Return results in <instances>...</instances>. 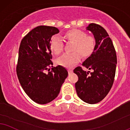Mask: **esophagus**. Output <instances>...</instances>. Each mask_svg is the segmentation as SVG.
<instances>
[{
    "label": "esophagus",
    "instance_id": "esophagus-1",
    "mask_svg": "<svg viewBox=\"0 0 130 130\" xmlns=\"http://www.w3.org/2000/svg\"><path fill=\"white\" fill-rule=\"evenodd\" d=\"M68 72L69 73H72L73 72V69H68Z\"/></svg>",
    "mask_w": 130,
    "mask_h": 130
}]
</instances>
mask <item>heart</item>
<instances>
[{"label": "heart", "instance_id": "1", "mask_svg": "<svg viewBox=\"0 0 130 130\" xmlns=\"http://www.w3.org/2000/svg\"><path fill=\"white\" fill-rule=\"evenodd\" d=\"M62 38L67 43H73L70 54H66L57 61L58 65L70 68L79 61L80 56L83 58L89 57L93 53L96 47V39L93 36L87 35L82 30L73 29L66 32ZM50 48L56 55H60L63 49V43L57 37H52L50 41Z\"/></svg>", "mask_w": 130, "mask_h": 130}]
</instances>
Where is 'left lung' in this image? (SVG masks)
<instances>
[{"label": "left lung", "instance_id": "8db88e82", "mask_svg": "<svg viewBox=\"0 0 130 130\" xmlns=\"http://www.w3.org/2000/svg\"><path fill=\"white\" fill-rule=\"evenodd\" d=\"M87 29L93 34L96 47L83 66L93 71H84L78 66L73 72L78 76L75 83L78 97L86 103L94 104L101 101L113 86L117 57L113 42L105 29L97 24L90 23Z\"/></svg>", "mask_w": 130, "mask_h": 130}]
</instances>
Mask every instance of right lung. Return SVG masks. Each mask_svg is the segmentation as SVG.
I'll return each mask as SVG.
<instances>
[{
    "label": "right lung",
    "instance_id": "1",
    "mask_svg": "<svg viewBox=\"0 0 130 130\" xmlns=\"http://www.w3.org/2000/svg\"><path fill=\"white\" fill-rule=\"evenodd\" d=\"M58 32L55 27L37 26L24 37L19 47L16 67L19 82L27 95L39 104L55 99L68 75L61 66L53 68L51 61V39ZM46 70L47 74L45 73Z\"/></svg>",
    "mask_w": 130,
    "mask_h": 130
}]
</instances>
